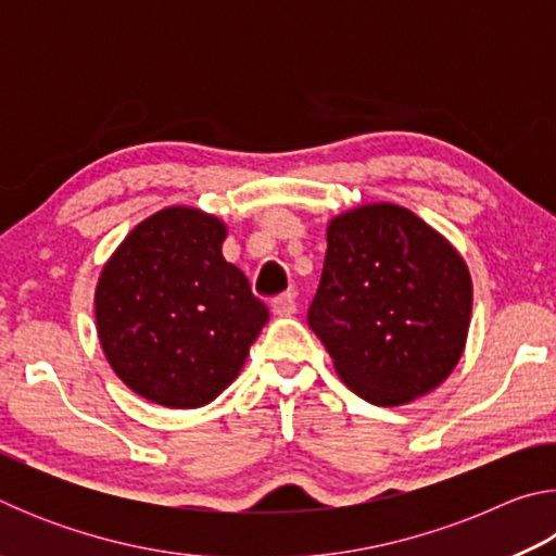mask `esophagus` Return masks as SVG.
I'll use <instances>...</instances> for the list:
<instances>
[{
  "label": "esophagus",
  "instance_id": "34e87169",
  "mask_svg": "<svg viewBox=\"0 0 556 556\" xmlns=\"http://www.w3.org/2000/svg\"><path fill=\"white\" fill-rule=\"evenodd\" d=\"M271 314L275 316H294L296 314V296L294 294H281L271 299Z\"/></svg>",
  "mask_w": 556,
  "mask_h": 556
}]
</instances>
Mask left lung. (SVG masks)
<instances>
[{
  "mask_svg": "<svg viewBox=\"0 0 556 556\" xmlns=\"http://www.w3.org/2000/svg\"><path fill=\"white\" fill-rule=\"evenodd\" d=\"M326 242L308 326L341 380L378 407L437 390L466 348L473 281L464 257L394 203L336 215Z\"/></svg>",
  "mask_w": 556,
  "mask_h": 556,
  "instance_id": "8db88e82",
  "label": "left lung"
}]
</instances>
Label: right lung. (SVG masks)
<instances>
[{
    "label": "right lung",
    "mask_w": 556,
    "mask_h": 556,
    "mask_svg": "<svg viewBox=\"0 0 556 556\" xmlns=\"http://www.w3.org/2000/svg\"><path fill=\"white\" fill-rule=\"evenodd\" d=\"M228 228L188 205L149 215L102 267L98 338L131 392L168 409L213 402L238 378L269 312L225 262Z\"/></svg>",
    "instance_id": "1"
}]
</instances>
